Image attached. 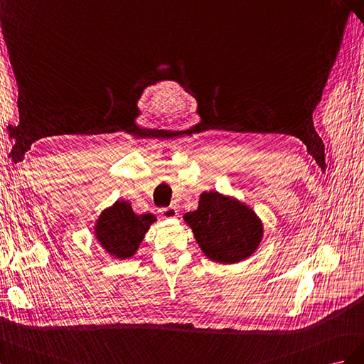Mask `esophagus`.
Instances as JSON below:
<instances>
[{
  "mask_svg": "<svg viewBox=\"0 0 364 364\" xmlns=\"http://www.w3.org/2000/svg\"><path fill=\"white\" fill-rule=\"evenodd\" d=\"M160 213L163 215V218H175L178 212H176L175 207H164V209L160 210Z\"/></svg>",
  "mask_w": 364,
  "mask_h": 364,
  "instance_id": "esophagus-1",
  "label": "esophagus"
}]
</instances>
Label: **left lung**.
Returning a JSON list of instances; mask_svg holds the SVG:
<instances>
[{
  "label": "left lung",
  "mask_w": 364,
  "mask_h": 364,
  "mask_svg": "<svg viewBox=\"0 0 364 364\" xmlns=\"http://www.w3.org/2000/svg\"><path fill=\"white\" fill-rule=\"evenodd\" d=\"M203 253L215 262L235 264L250 256L261 242L262 223L252 209L215 191L200 196L195 212L184 215Z\"/></svg>",
  "instance_id": "8db88e82"
}]
</instances>
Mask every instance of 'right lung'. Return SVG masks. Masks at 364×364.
I'll return each instance as SVG.
<instances>
[{
	"label": "right lung",
	"instance_id": "right-lung-1",
	"mask_svg": "<svg viewBox=\"0 0 364 364\" xmlns=\"http://www.w3.org/2000/svg\"><path fill=\"white\" fill-rule=\"evenodd\" d=\"M154 221V215H136L129 203L117 201L100 215L96 236L108 253L122 259L131 257Z\"/></svg>",
	"mask_w": 364,
	"mask_h": 364
}]
</instances>
